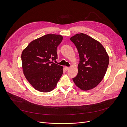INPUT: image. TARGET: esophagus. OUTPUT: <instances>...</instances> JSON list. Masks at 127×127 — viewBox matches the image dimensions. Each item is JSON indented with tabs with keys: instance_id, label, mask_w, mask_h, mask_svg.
<instances>
[{
	"instance_id": "esophagus-1",
	"label": "esophagus",
	"mask_w": 127,
	"mask_h": 127,
	"mask_svg": "<svg viewBox=\"0 0 127 127\" xmlns=\"http://www.w3.org/2000/svg\"><path fill=\"white\" fill-rule=\"evenodd\" d=\"M65 69L66 70H68L69 69V67H67V66H65Z\"/></svg>"
}]
</instances>
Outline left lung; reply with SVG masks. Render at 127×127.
<instances>
[{
	"label": "left lung",
	"instance_id": "8db88e82",
	"mask_svg": "<svg viewBox=\"0 0 127 127\" xmlns=\"http://www.w3.org/2000/svg\"><path fill=\"white\" fill-rule=\"evenodd\" d=\"M70 40L76 47L80 59L78 74L72 79L81 90L92 89L103 78L109 63V57L99 42L85 33H77Z\"/></svg>",
	"mask_w": 127,
	"mask_h": 127
}]
</instances>
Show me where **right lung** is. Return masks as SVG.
<instances>
[{"instance_id": "1", "label": "right lung", "mask_w": 127, "mask_h": 127, "mask_svg": "<svg viewBox=\"0 0 127 127\" xmlns=\"http://www.w3.org/2000/svg\"><path fill=\"white\" fill-rule=\"evenodd\" d=\"M62 40L61 35L47 34L31 42L22 52L24 74L39 92L52 91L63 74V66L53 61L58 58L57 48Z\"/></svg>"}]
</instances>
